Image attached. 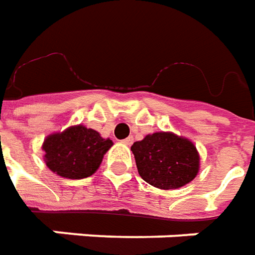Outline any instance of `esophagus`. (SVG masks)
<instances>
[{"label": "esophagus", "mask_w": 255, "mask_h": 255, "mask_svg": "<svg viewBox=\"0 0 255 255\" xmlns=\"http://www.w3.org/2000/svg\"><path fill=\"white\" fill-rule=\"evenodd\" d=\"M122 142L124 144H126V145H131L133 144V137H128V138H125V140H122Z\"/></svg>", "instance_id": "esophagus-1"}]
</instances>
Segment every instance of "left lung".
<instances>
[{
  "mask_svg": "<svg viewBox=\"0 0 255 255\" xmlns=\"http://www.w3.org/2000/svg\"><path fill=\"white\" fill-rule=\"evenodd\" d=\"M137 170L144 181L159 189H177L198 176L200 155L189 138L173 131L147 134L131 145Z\"/></svg>",
  "mask_w": 255,
  "mask_h": 255,
  "instance_id": "8db88e82",
  "label": "left lung"
}]
</instances>
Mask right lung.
Here are the masks:
<instances>
[{
	"instance_id": "1",
	"label": "right lung",
	"mask_w": 255,
	"mask_h": 255,
	"mask_svg": "<svg viewBox=\"0 0 255 255\" xmlns=\"http://www.w3.org/2000/svg\"><path fill=\"white\" fill-rule=\"evenodd\" d=\"M113 144V140L103 138L95 129L74 125L45 137L44 160L57 176L81 180L95 174Z\"/></svg>"
}]
</instances>
